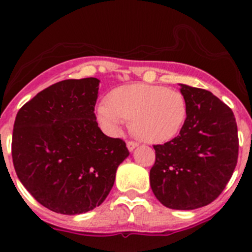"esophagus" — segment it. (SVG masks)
<instances>
[{"mask_svg": "<svg viewBox=\"0 0 252 252\" xmlns=\"http://www.w3.org/2000/svg\"><path fill=\"white\" fill-rule=\"evenodd\" d=\"M136 146H138V142H135V141H128V142H126V147H128L129 151H133V150L135 149Z\"/></svg>", "mask_w": 252, "mask_h": 252, "instance_id": "34e87169", "label": "esophagus"}]
</instances>
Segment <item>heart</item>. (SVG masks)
<instances>
[{
  "label": "heart",
  "mask_w": 252,
  "mask_h": 252,
  "mask_svg": "<svg viewBox=\"0 0 252 252\" xmlns=\"http://www.w3.org/2000/svg\"><path fill=\"white\" fill-rule=\"evenodd\" d=\"M98 123L112 135L130 121L134 135L147 144H163L177 136L188 116L182 93L150 84H128L113 89L96 110Z\"/></svg>",
  "instance_id": "obj_1"
}]
</instances>
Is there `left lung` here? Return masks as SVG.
Wrapping results in <instances>:
<instances>
[{"label":"left lung","instance_id":"left-lung-1","mask_svg":"<svg viewBox=\"0 0 252 252\" xmlns=\"http://www.w3.org/2000/svg\"><path fill=\"white\" fill-rule=\"evenodd\" d=\"M188 116L179 135L155 145L150 185L162 205L195 210L217 199L238 161V128L233 111L212 93L179 84Z\"/></svg>","mask_w":252,"mask_h":252}]
</instances>
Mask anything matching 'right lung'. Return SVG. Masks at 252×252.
<instances>
[{
    "instance_id": "add662e5",
    "label": "right lung",
    "mask_w": 252,
    "mask_h": 252,
    "mask_svg": "<svg viewBox=\"0 0 252 252\" xmlns=\"http://www.w3.org/2000/svg\"><path fill=\"white\" fill-rule=\"evenodd\" d=\"M98 85L96 78L60 81L17 113L14 169L34 199L53 212L80 215L100 206L129 156L126 142L98 128Z\"/></svg>"
}]
</instances>
